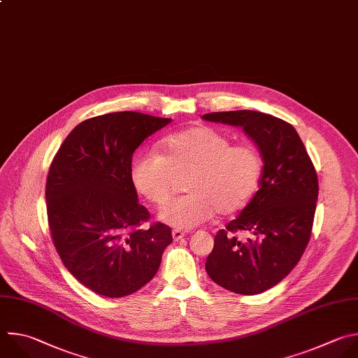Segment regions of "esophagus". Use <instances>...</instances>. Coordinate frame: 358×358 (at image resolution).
<instances>
[{"label": "esophagus", "instance_id": "obj_1", "mask_svg": "<svg viewBox=\"0 0 358 358\" xmlns=\"http://www.w3.org/2000/svg\"><path fill=\"white\" fill-rule=\"evenodd\" d=\"M184 236H185V231H182V230H180V229H174V230H173V239H174L176 242L181 241Z\"/></svg>", "mask_w": 358, "mask_h": 358}]
</instances>
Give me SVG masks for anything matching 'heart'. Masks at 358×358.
Listing matches in <instances>:
<instances>
[{
  "instance_id": "heart-1",
  "label": "heart",
  "mask_w": 358,
  "mask_h": 358,
  "mask_svg": "<svg viewBox=\"0 0 358 358\" xmlns=\"http://www.w3.org/2000/svg\"><path fill=\"white\" fill-rule=\"evenodd\" d=\"M163 155L145 153L135 159L131 177L136 191L157 206L170 198L176 178L184 177L188 192L173 199L160 219L178 229L209 220L215 212L231 215L255 195L263 171L259 152L246 143L231 145L222 132L194 127L167 136Z\"/></svg>"
}]
</instances>
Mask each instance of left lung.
Masks as SVG:
<instances>
[{
  "mask_svg": "<svg viewBox=\"0 0 358 358\" xmlns=\"http://www.w3.org/2000/svg\"><path fill=\"white\" fill-rule=\"evenodd\" d=\"M202 117L242 128L264 162L259 191L239 216L216 233L206 273L231 292L262 294L292 271L309 243L319 192L313 163L295 128L280 117L248 109ZM239 229L254 237L237 240L232 233Z\"/></svg>",
  "mask_w": 358,
  "mask_h": 358,
  "instance_id": "1",
  "label": "left lung"
}]
</instances>
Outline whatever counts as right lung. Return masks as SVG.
Instances as JSON below:
<instances>
[{
  "instance_id": "obj_1",
  "label": "right lung",
  "mask_w": 358,
  "mask_h": 358,
  "mask_svg": "<svg viewBox=\"0 0 358 358\" xmlns=\"http://www.w3.org/2000/svg\"><path fill=\"white\" fill-rule=\"evenodd\" d=\"M171 122L124 110L90 117L57 150L48 174V220L66 268L108 298L131 295L157 273L171 229L143 227L149 210L138 202L131 169L135 150Z\"/></svg>"
}]
</instances>
